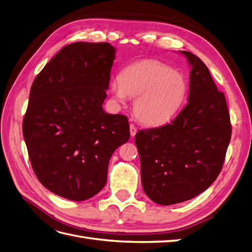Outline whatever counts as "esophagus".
I'll list each match as a JSON object with an SVG mask.
<instances>
[{
	"label": "esophagus",
	"instance_id": "1",
	"mask_svg": "<svg viewBox=\"0 0 252 252\" xmlns=\"http://www.w3.org/2000/svg\"><path fill=\"white\" fill-rule=\"evenodd\" d=\"M129 129H130V135L131 136H134L136 134V131H138V129H136V127L133 124H130V126H129Z\"/></svg>",
	"mask_w": 252,
	"mask_h": 252
}]
</instances>
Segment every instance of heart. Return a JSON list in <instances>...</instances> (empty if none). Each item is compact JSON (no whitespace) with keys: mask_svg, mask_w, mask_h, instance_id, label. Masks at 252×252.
Here are the masks:
<instances>
[{"mask_svg":"<svg viewBox=\"0 0 252 252\" xmlns=\"http://www.w3.org/2000/svg\"><path fill=\"white\" fill-rule=\"evenodd\" d=\"M112 95L121 103L135 97L133 112L141 123L159 126L168 123L184 104L188 83L184 74L158 61L143 60L125 67L120 79L109 84Z\"/></svg>","mask_w":252,"mask_h":252,"instance_id":"1","label":"heart"}]
</instances>
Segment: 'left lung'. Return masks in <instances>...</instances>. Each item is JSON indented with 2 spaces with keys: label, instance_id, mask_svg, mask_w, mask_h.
Instances as JSON below:
<instances>
[{
  "label": "left lung",
  "instance_id": "left-lung-1",
  "mask_svg": "<svg viewBox=\"0 0 252 252\" xmlns=\"http://www.w3.org/2000/svg\"><path fill=\"white\" fill-rule=\"evenodd\" d=\"M181 53L191 67L187 105L170 124L134 138L144 191L164 206L191 200L217 180L231 138L224 94L199 57Z\"/></svg>",
  "mask_w": 252,
  "mask_h": 252
}]
</instances>
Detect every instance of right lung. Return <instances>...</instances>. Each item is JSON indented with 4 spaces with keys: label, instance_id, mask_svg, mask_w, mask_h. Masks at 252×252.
<instances>
[{
    "label": "right lung",
    "instance_id": "obj_1",
    "mask_svg": "<svg viewBox=\"0 0 252 252\" xmlns=\"http://www.w3.org/2000/svg\"><path fill=\"white\" fill-rule=\"evenodd\" d=\"M116 48L109 43L67 45L36 75L23 121L32 169L41 184L85 201L107 181L109 159L130 136L123 114L103 110Z\"/></svg>",
    "mask_w": 252,
    "mask_h": 252
}]
</instances>
